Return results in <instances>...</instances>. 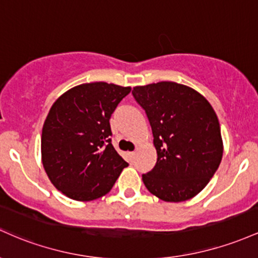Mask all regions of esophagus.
<instances>
[{
	"instance_id": "34e87169",
	"label": "esophagus",
	"mask_w": 258,
	"mask_h": 258,
	"mask_svg": "<svg viewBox=\"0 0 258 258\" xmlns=\"http://www.w3.org/2000/svg\"><path fill=\"white\" fill-rule=\"evenodd\" d=\"M135 155H137V153H135V152H129V157L130 158H134Z\"/></svg>"
}]
</instances>
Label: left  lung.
<instances>
[{"label":"left lung","instance_id":"obj_1","mask_svg":"<svg viewBox=\"0 0 258 258\" xmlns=\"http://www.w3.org/2000/svg\"><path fill=\"white\" fill-rule=\"evenodd\" d=\"M133 96L146 112L157 162L143 181L166 202L192 199L221 164L223 140L210 102L190 86L160 82L135 86Z\"/></svg>","mask_w":258,"mask_h":258}]
</instances>
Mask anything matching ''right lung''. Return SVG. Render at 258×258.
I'll return each instance as SVG.
<instances>
[{
	"mask_svg": "<svg viewBox=\"0 0 258 258\" xmlns=\"http://www.w3.org/2000/svg\"><path fill=\"white\" fill-rule=\"evenodd\" d=\"M130 90L86 83L69 89L52 105L42 128L41 161L51 183L67 198H102L128 167L111 143L109 118Z\"/></svg>",
	"mask_w": 258,
	"mask_h": 258,
	"instance_id": "obj_1",
	"label": "right lung"
}]
</instances>
